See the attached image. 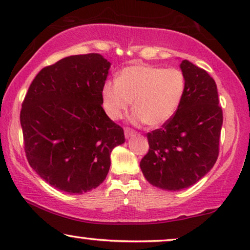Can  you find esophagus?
<instances>
[{
    "label": "esophagus",
    "mask_w": 250,
    "mask_h": 250,
    "mask_svg": "<svg viewBox=\"0 0 250 250\" xmlns=\"http://www.w3.org/2000/svg\"><path fill=\"white\" fill-rule=\"evenodd\" d=\"M133 133H135V131H133L132 129H130V128H125V138L128 139V138H130V137H131Z\"/></svg>",
    "instance_id": "esophagus-1"
}]
</instances>
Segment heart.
Here are the masks:
<instances>
[{"mask_svg": "<svg viewBox=\"0 0 250 250\" xmlns=\"http://www.w3.org/2000/svg\"><path fill=\"white\" fill-rule=\"evenodd\" d=\"M187 83L181 70L136 64L122 69L117 82L108 80L102 87L105 113L119 120L131 106L132 121L157 128L170 120L180 107Z\"/></svg>", "mask_w": 250, "mask_h": 250, "instance_id": "heart-1", "label": "heart"}]
</instances>
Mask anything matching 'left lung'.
<instances>
[{"label": "left lung", "instance_id": "obj_1", "mask_svg": "<svg viewBox=\"0 0 250 250\" xmlns=\"http://www.w3.org/2000/svg\"><path fill=\"white\" fill-rule=\"evenodd\" d=\"M180 68L187 83L182 103L162 128L147 133L149 149L140 161L146 180L170 191L195 185L214 167L223 124L214 79L188 60Z\"/></svg>", "mask_w": 250, "mask_h": 250}]
</instances>
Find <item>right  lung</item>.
Returning <instances> with one entry per match:
<instances>
[{
    "instance_id": "right-lung-1",
    "label": "right lung",
    "mask_w": 250,
    "mask_h": 250,
    "mask_svg": "<svg viewBox=\"0 0 250 250\" xmlns=\"http://www.w3.org/2000/svg\"><path fill=\"white\" fill-rule=\"evenodd\" d=\"M111 63L96 53L71 55L45 66L29 86L20 112L28 163L47 184L68 194L98 187L124 129L102 107Z\"/></svg>"
}]
</instances>
